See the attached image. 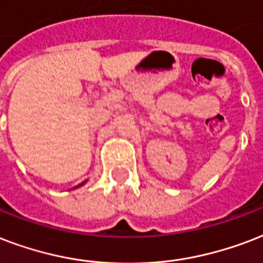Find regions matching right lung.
<instances>
[{"mask_svg":"<svg viewBox=\"0 0 263 263\" xmlns=\"http://www.w3.org/2000/svg\"><path fill=\"white\" fill-rule=\"evenodd\" d=\"M86 182H87V180H85V181H83V182H81V184H79V185H77V186H74V189H75V188H79V186H82V185H85V184H86Z\"/></svg>","mask_w":263,"mask_h":263,"instance_id":"right-lung-1","label":"right lung"}]
</instances>
